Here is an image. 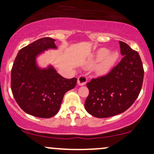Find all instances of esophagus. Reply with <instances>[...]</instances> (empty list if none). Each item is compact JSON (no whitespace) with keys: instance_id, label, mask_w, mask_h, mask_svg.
<instances>
[{"instance_id":"obj_1","label":"esophagus","mask_w":154,"mask_h":154,"mask_svg":"<svg viewBox=\"0 0 154 154\" xmlns=\"http://www.w3.org/2000/svg\"><path fill=\"white\" fill-rule=\"evenodd\" d=\"M87 78L84 75H81L78 78V84L79 86H83L87 83Z\"/></svg>"}]
</instances>
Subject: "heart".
<instances>
[{"instance_id":"b5f03b06","label":"heart","mask_w":154,"mask_h":154,"mask_svg":"<svg viewBox=\"0 0 154 154\" xmlns=\"http://www.w3.org/2000/svg\"><path fill=\"white\" fill-rule=\"evenodd\" d=\"M106 48H100L95 51L93 57L89 62L88 66L94 65L98 62L95 67V72L99 75H105L113 69L117 64L120 54L118 51H113L109 52Z\"/></svg>"}]
</instances>
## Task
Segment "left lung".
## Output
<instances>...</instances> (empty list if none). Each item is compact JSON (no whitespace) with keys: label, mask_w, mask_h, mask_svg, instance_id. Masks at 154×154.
Segmentation results:
<instances>
[{"label":"left lung","mask_w":154,"mask_h":154,"mask_svg":"<svg viewBox=\"0 0 154 154\" xmlns=\"http://www.w3.org/2000/svg\"><path fill=\"white\" fill-rule=\"evenodd\" d=\"M123 58L106 76L87 84L90 94L84 107L99 118L123 113L134 103L143 85L144 70L140 55L125 42L119 41Z\"/></svg>","instance_id":"left-lung-1"}]
</instances>
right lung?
<instances>
[{"label": "right lung", "instance_id": "add662e5", "mask_svg": "<svg viewBox=\"0 0 154 154\" xmlns=\"http://www.w3.org/2000/svg\"><path fill=\"white\" fill-rule=\"evenodd\" d=\"M56 40L41 38L18 52L11 73V89L14 99L29 115L41 118L55 116L64 94L76 85L77 79H67L52 64L42 67L37 58L45 51L57 50Z\"/></svg>", "mask_w": 154, "mask_h": 154}]
</instances>
